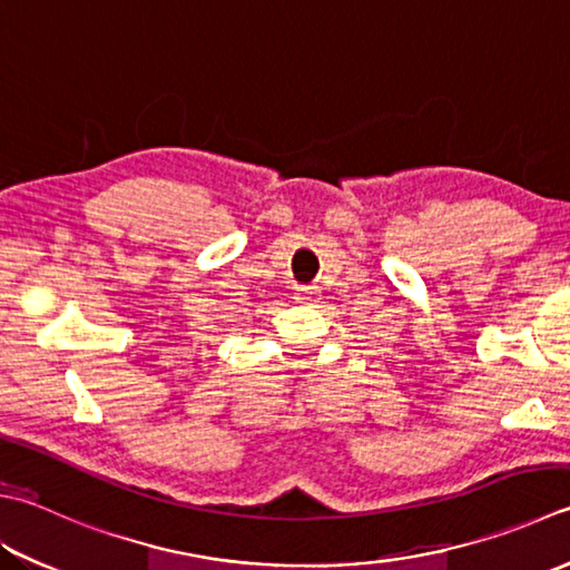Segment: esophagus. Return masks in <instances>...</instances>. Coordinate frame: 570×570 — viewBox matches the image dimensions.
Masks as SVG:
<instances>
[{
  "label": "esophagus",
  "mask_w": 570,
  "mask_h": 570,
  "mask_svg": "<svg viewBox=\"0 0 570 570\" xmlns=\"http://www.w3.org/2000/svg\"><path fill=\"white\" fill-rule=\"evenodd\" d=\"M315 287H297L295 289V299H297V303H313V299H315Z\"/></svg>",
  "instance_id": "1"
}]
</instances>
